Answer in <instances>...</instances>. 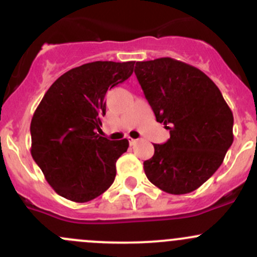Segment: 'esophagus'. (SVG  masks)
Here are the masks:
<instances>
[{
  "label": "esophagus",
  "mask_w": 257,
  "mask_h": 257,
  "mask_svg": "<svg viewBox=\"0 0 257 257\" xmlns=\"http://www.w3.org/2000/svg\"><path fill=\"white\" fill-rule=\"evenodd\" d=\"M128 142H130V145H131V146H135V145H136V143H137V142H139V140L128 139Z\"/></svg>",
  "instance_id": "34e87169"
}]
</instances>
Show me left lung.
I'll return each instance as SVG.
<instances>
[{
	"label": "left lung",
	"instance_id": "left-lung-1",
	"mask_svg": "<svg viewBox=\"0 0 257 257\" xmlns=\"http://www.w3.org/2000/svg\"><path fill=\"white\" fill-rule=\"evenodd\" d=\"M135 73L157 121L170 132L143 163L146 175L168 194H189L223 163L234 139L233 112L213 81L191 65L162 57L136 62Z\"/></svg>",
	"mask_w": 257,
	"mask_h": 257
}]
</instances>
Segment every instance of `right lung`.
Returning a JSON list of instances; mask_svg holds the SVG:
<instances>
[{
  "label": "right lung",
  "mask_w": 257,
  "mask_h": 257,
  "mask_svg": "<svg viewBox=\"0 0 257 257\" xmlns=\"http://www.w3.org/2000/svg\"><path fill=\"white\" fill-rule=\"evenodd\" d=\"M135 61H95L56 79L30 123L32 157L46 181L62 197L88 202L114 183L116 161L128 141L96 134L105 115V95L134 72Z\"/></svg>",
  "instance_id": "right-lung-1"
}]
</instances>
